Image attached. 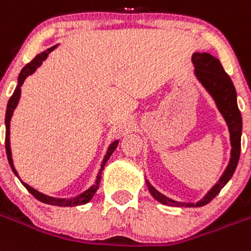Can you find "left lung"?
Listing matches in <instances>:
<instances>
[{"label":"left lung","instance_id":"8db88e82","mask_svg":"<svg viewBox=\"0 0 251 251\" xmlns=\"http://www.w3.org/2000/svg\"><path fill=\"white\" fill-rule=\"evenodd\" d=\"M192 63L195 67V77L201 83V86L206 89V92L212 97L217 110L221 113V116L224 117L226 125H227L231 145L230 159H228L227 167L225 168V171L221 174L219 180L196 203L176 201L173 198L167 197L165 195L160 193L155 187H152L149 179H145L150 195L155 198L156 201L165 204V206L201 207L212 201L213 198L219 195V192L225 187L226 183L230 180V178L232 177V174L237 167L239 158H240L243 120H241V113L237 107L236 89L232 84V80L228 77L227 73L224 71L220 60L216 56L211 55L210 53L196 51L192 55Z\"/></svg>","mask_w":251,"mask_h":251}]
</instances>
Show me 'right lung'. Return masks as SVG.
<instances>
[{
    "label": "right lung",
    "instance_id": "1",
    "mask_svg": "<svg viewBox=\"0 0 251 251\" xmlns=\"http://www.w3.org/2000/svg\"><path fill=\"white\" fill-rule=\"evenodd\" d=\"M58 47V44L54 45V47L49 48V49H47L45 51H43V53L38 54V55L35 56L34 59L31 60V62L29 63V64H26L25 67L23 68V71L20 72V74H19V77H17V86L16 88H15L14 93H12V96H11V99L8 100V103H7V108H6V116H5V126H6V140H5V145H6V154H7V159H8V164H10L11 169H12V172L15 173V176H16L19 179H20V177H19V173H17V171L15 169V165H14V159H12V151H11V141H10V124H11V119H12V115H14V111L15 108L17 107V104H19V101H20V97H21V86H23L24 80L26 79V78L29 77V75H31L32 73H35V71L40 67L41 64H43V62H44L45 59L48 58V55L50 54V51H53L55 48ZM119 139H116V140H113L112 143L108 145L107 150H106V154L103 155V159H102L101 162V167H100L99 169V173H97V176H96V180L93 182V184L91 187H89L88 189H86L84 192H82V193H79L78 196H75V197H72V198H56V197H51V196H48V195H44V193H41V192H39L38 189L32 188L31 186H29L27 183L23 182V180L20 179V182L23 183V186L25 187L27 191L31 193L32 196H34L36 200H39L40 202H43V203H47V204H51V206H59V207H74V206H80V204H86L88 203L91 200H92V197L95 196V193L97 192V189H99L100 187V180H101V174H102V171H103L104 165H106V163H107V160L110 159V156L112 155V152L115 151V149L117 148V145H119Z\"/></svg>",
    "mask_w": 251,
    "mask_h": 251
}]
</instances>
